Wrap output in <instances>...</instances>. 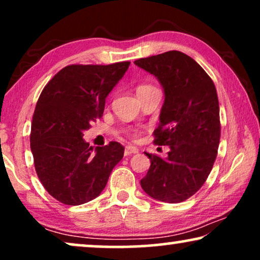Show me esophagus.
Instances as JSON below:
<instances>
[{
	"label": "esophagus",
	"instance_id": "34e87169",
	"mask_svg": "<svg viewBox=\"0 0 260 260\" xmlns=\"http://www.w3.org/2000/svg\"><path fill=\"white\" fill-rule=\"evenodd\" d=\"M137 152H138V148L133 147V145H126L125 150H124V155L130 156L133 154H137Z\"/></svg>",
	"mask_w": 260,
	"mask_h": 260
}]
</instances>
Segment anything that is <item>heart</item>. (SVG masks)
Here are the masks:
<instances>
[{"label": "heart", "instance_id": "b5f03b06", "mask_svg": "<svg viewBox=\"0 0 260 260\" xmlns=\"http://www.w3.org/2000/svg\"><path fill=\"white\" fill-rule=\"evenodd\" d=\"M149 87H152V86H149V85H141V86L137 88V92L147 90V88H149ZM138 137H140V134H138L137 131H134V133L131 134V138H133V140H137Z\"/></svg>", "mask_w": 260, "mask_h": 260}]
</instances>
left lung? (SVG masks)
I'll return each mask as SVG.
<instances>
[{"mask_svg":"<svg viewBox=\"0 0 260 260\" xmlns=\"http://www.w3.org/2000/svg\"><path fill=\"white\" fill-rule=\"evenodd\" d=\"M135 63L154 74L165 90L154 143L170 148L165 158L144 152L151 165L141 186L158 201L182 202L202 187L218 155L221 125L215 85L194 59L179 51Z\"/></svg>","mask_w":260,"mask_h":260,"instance_id":"1","label":"left lung"}]
</instances>
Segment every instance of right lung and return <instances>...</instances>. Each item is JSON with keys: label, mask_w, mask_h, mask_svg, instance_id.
Here are the masks:
<instances>
[{"label": "right lung", "mask_w": 260, "mask_h": 260, "mask_svg": "<svg viewBox=\"0 0 260 260\" xmlns=\"http://www.w3.org/2000/svg\"><path fill=\"white\" fill-rule=\"evenodd\" d=\"M129 65H69L48 81L38 99L30 130L35 170L48 194L63 205L97 198L123 158L118 142L93 149L83 133L103 116L105 98Z\"/></svg>", "instance_id": "obj_1"}]
</instances>
